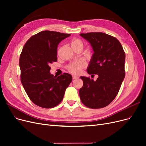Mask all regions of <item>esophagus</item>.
Here are the masks:
<instances>
[{"label": "esophagus", "mask_w": 146, "mask_h": 146, "mask_svg": "<svg viewBox=\"0 0 146 146\" xmlns=\"http://www.w3.org/2000/svg\"><path fill=\"white\" fill-rule=\"evenodd\" d=\"M78 77H77V76H72V78L73 79H77V78H78Z\"/></svg>", "instance_id": "obj_1"}]
</instances>
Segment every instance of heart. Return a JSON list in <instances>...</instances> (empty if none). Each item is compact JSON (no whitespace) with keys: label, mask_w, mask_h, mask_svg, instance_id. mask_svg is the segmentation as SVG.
I'll return each mask as SVG.
<instances>
[{"label":"heart","mask_w":146,"mask_h":146,"mask_svg":"<svg viewBox=\"0 0 146 146\" xmlns=\"http://www.w3.org/2000/svg\"><path fill=\"white\" fill-rule=\"evenodd\" d=\"M70 46H71L72 48V47H79L83 48V42L81 40L78 39H74L70 42ZM85 67V63L82 61H80V62H78L76 64H74L72 65L69 68V71L74 74H79L81 71H82V69Z\"/></svg>","instance_id":"b5f03b06"}]
</instances>
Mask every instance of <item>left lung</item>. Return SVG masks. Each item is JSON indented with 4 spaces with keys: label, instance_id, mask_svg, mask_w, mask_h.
Here are the masks:
<instances>
[{
    "label": "left lung",
    "instance_id": "8db88e82",
    "mask_svg": "<svg viewBox=\"0 0 146 146\" xmlns=\"http://www.w3.org/2000/svg\"><path fill=\"white\" fill-rule=\"evenodd\" d=\"M90 44L94 54L87 68L89 74L98 75L94 81L82 76L83 85L79 90L81 101L90 108H101L116 98L125 77V54L117 39L102 32L80 33Z\"/></svg>",
    "mask_w": 146,
    "mask_h": 146
}]
</instances>
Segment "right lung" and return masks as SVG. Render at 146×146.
<instances>
[{
  "label": "right lung",
  "mask_w": 146,
  "mask_h": 146,
  "mask_svg": "<svg viewBox=\"0 0 146 146\" xmlns=\"http://www.w3.org/2000/svg\"><path fill=\"white\" fill-rule=\"evenodd\" d=\"M70 36L45 30L31 37L25 43L19 58L21 80L30 99L44 108L55 107L62 101L66 89L72 80L70 74L59 77L50 72V64L57 61V47Z\"/></svg>",
  "instance_id": "obj_1"
}]
</instances>
